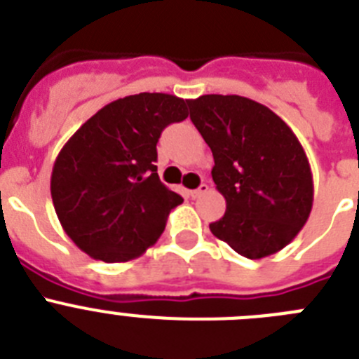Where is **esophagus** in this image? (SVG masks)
Listing matches in <instances>:
<instances>
[{"label":"esophagus","mask_w":359,"mask_h":359,"mask_svg":"<svg viewBox=\"0 0 359 359\" xmlns=\"http://www.w3.org/2000/svg\"><path fill=\"white\" fill-rule=\"evenodd\" d=\"M209 191V186L208 184H200L196 189H193V191H189V195L193 196V198H198V196H202L203 193H208Z\"/></svg>","instance_id":"1"}]
</instances>
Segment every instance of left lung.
<instances>
[{
	"label": "left lung",
	"mask_w": 359,
	"mask_h": 359,
	"mask_svg": "<svg viewBox=\"0 0 359 359\" xmlns=\"http://www.w3.org/2000/svg\"><path fill=\"white\" fill-rule=\"evenodd\" d=\"M189 118L215 157L212 180L227 211L209 225L248 259L272 256L308 222L313 175L292 128L268 107L238 95L187 100Z\"/></svg>",
	"instance_id": "1"
}]
</instances>
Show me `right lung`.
I'll list each match as a JSON object with an SVG mask.
<instances>
[{"instance_id": "1", "label": "right lung", "mask_w": 359, "mask_h": 359, "mask_svg": "<svg viewBox=\"0 0 359 359\" xmlns=\"http://www.w3.org/2000/svg\"><path fill=\"white\" fill-rule=\"evenodd\" d=\"M187 118V100L125 96L100 109L64 144L51 172L60 225L93 259L125 263L159 240L182 196L157 175V141Z\"/></svg>"}]
</instances>
